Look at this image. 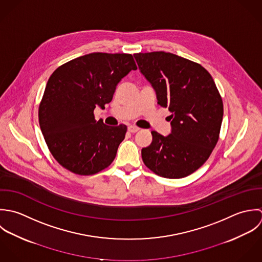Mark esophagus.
I'll return each instance as SVG.
<instances>
[{
	"label": "esophagus",
	"instance_id": "obj_1",
	"mask_svg": "<svg viewBox=\"0 0 262 262\" xmlns=\"http://www.w3.org/2000/svg\"><path fill=\"white\" fill-rule=\"evenodd\" d=\"M127 130H128L129 133H137V132L140 130V128L137 127V126H135V125H129V126L127 127Z\"/></svg>",
	"mask_w": 262,
	"mask_h": 262
}]
</instances>
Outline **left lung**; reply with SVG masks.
I'll use <instances>...</instances> for the list:
<instances>
[{
	"instance_id": "8db88e82",
	"label": "left lung",
	"mask_w": 262,
	"mask_h": 262,
	"mask_svg": "<svg viewBox=\"0 0 262 262\" xmlns=\"http://www.w3.org/2000/svg\"><path fill=\"white\" fill-rule=\"evenodd\" d=\"M134 56L156 91L158 104L171 112V134L164 137L153 130L151 145L142 149L143 161L159 176L186 177L204 165L217 143L222 97L200 63L164 52Z\"/></svg>"
}]
</instances>
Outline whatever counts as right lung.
<instances>
[{
  "label": "right lung",
  "instance_id": "add662e5",
  "mask_svg": "<svg viewBox=\"0 0 262 262\" xmlns=\"http://www.w3.org/2000/svg\"><path fill=\"white\" fill-rule=\"evenodd\" d=\"M132 70L137 66L129 53H93L61 64L52 74L38 120L52 155L63 168L93 175L113 162L127 127L97 121L94 109L105 108Z\"/></svg>",
  "mask_w": 262,
  "mask_h": 262
}]
</instances>
